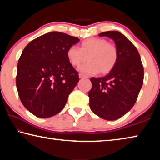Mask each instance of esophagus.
I'll list each match as a JSON object with an SVG mask.
<instances>
[{
    "instance_id": "esophagus-1",
    "label": "esophagus",
    "mask_w": 160,
    "mask_h": 160,
    "mask_svg": "<svg viewBox=\"0 0 160 160\" xmlns=\"http://www.w3.org/2000/svg\"><path fill=\"white\" fill-rule=\"evenodd\" d=\"M79 77H80V78H88V76H87V75H83L82 73H80L79 74Z\"/></svg>"
}]
</instances>
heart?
Here are the masks:
<instances>
[{"label":"heart","mask_w":160,"mask_h":160,"mask_svg":"<svg viewBox=\"0 0 160 160\" xmlns=\"http://www.w3.org/2000/svg\"><path fill=\"white\" fill-rule=\"evenodd\" d=\"M118 53L116 46L102 38H89L84 40L80 48L72 46L67 51L68 60L74 66H80L87 61L89 63L79 68L80 72L95 75L100 71L107 74L112 71L118 61Z\"/></svg>","instance_id":"1"}]
</instances>
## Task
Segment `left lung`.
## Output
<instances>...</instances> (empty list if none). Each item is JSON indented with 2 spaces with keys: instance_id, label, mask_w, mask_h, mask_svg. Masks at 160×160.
<instances>
[{
  "instance_id": "left-lung-1",
  "label": "left lung",
  "mask_w": 160,
  "mask_h": 160,
  "mask_svg": "<svg viewBox=\"0 0 160 160\" xmlns=\"http://www.w3.org/2000/svg\"><path fill=\"white\" fill-rule=\"evenodd\" d=\"M99 35L114 41L118 57L109 74L90 78V107L100 118L113 121L122 117L133 107L143 84L144 69L136 47L123 34L108 31Z\"/></svg>"
}]
</instances>
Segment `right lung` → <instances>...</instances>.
I'll use <instances>...</instances> for the list:
<instances>
[{
    "label": "right lung",
    "instance_id": "right-lung-1",
    "mask_svg": "<svg viewBox=\"0 0 160 160\" xmlns=\"http://www.w3.org/2000/svg\"><path fill=\"white\" fill-rule=\"evenodd\" d=\"M79 41L63 32H51L24 48L18 63L16 86L22 103L32 114L48 118L65 107L79 82L67 51Z\"/></svg>",
    "mask_w": 160,
    "mask_h": 160
}]
</instances>
